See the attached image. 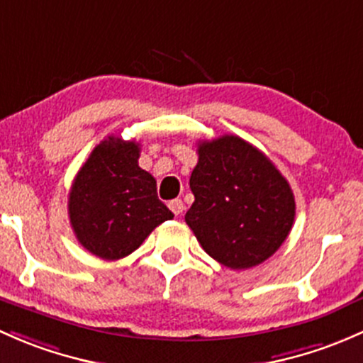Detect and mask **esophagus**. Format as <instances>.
Returning <instances> with one entry per match:
<instances>
[{
    "label": "esophagus",
    "mask_w": 363,
    "mask_h": 363,
    "mask_svg": "<svg viewBox=\"0 0 363 363\" xmlns=\"http://www.w3.org/2000/svg\"><path fill=\"white\" fill-rule=\"evenodd\" d=\"M167 206H169V209L174 213V215H180V213L183 211V201L173 199V201H169V204H167Z\"/></svg>",
    "instance_id": "1"
}]
</instances>
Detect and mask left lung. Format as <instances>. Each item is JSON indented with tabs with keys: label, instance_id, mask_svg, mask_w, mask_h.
Returning a JSON list of instances; mask_svg holds the SVG:
<instances>
[{
	"label": "left lung",
	"instance_id": "8db88e82",
	"mask_svg": "<svg viewBox=\"0 0 363 363\" xmlns=\"http://www.w3.org/2000/svg\"><path fill=\"white\" fill-rule=\"evenodd\" d=\"M185 215L204 252L230 269L267 260L290 234L295 199L289 182L259 148L225 134L197 145Z\"/></svg>",
	"mask_w": 363,
	"mask_h": 363
}]
</instances>
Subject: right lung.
Instances as JSON below:
<instances>
[{
  "label": "right lung",
  "mask_w": 363,
  "mask_h": 363,
  "mask_svg": "<svg viewBox=\"0 0 363 363\" xmlns=\"http://www.w3.org/2000/svg\"><path fill=\"white\" fill-rule=\"evenodd\" d=\"M138 159L140 143L108 136L71 185L68 213L74 236L103 260L127 257L174 216L159 201L155 178L138 166Z\"/></svg>",
  "instance_id": "1"
}]
</instances>
